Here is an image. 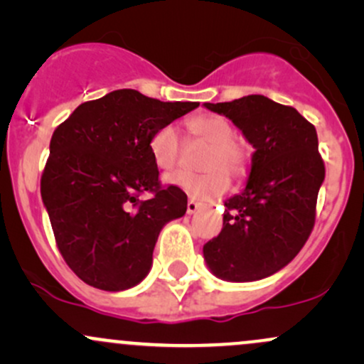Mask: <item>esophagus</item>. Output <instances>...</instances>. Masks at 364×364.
I'll return each mask as SVG.
<instances>
[{
  "label": "esophagus",
  "instance_id": "obj_1",
  "mask_svg": "<svg viewBox=\"0 0 364 364\" xmlns=\"http://www.w3.org/2000/svg\"><path fill=\"white\" fill-rule=\"evenodd\" d=\"M200 207H202V203L195 202V200H190V202H188V205H186V212H188V214H195V212L198 210Z\"/></svg>",
  "mask_w": 364,
  "mask_h": 364
}]
</instances>
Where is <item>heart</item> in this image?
<instances>
[{
  "label": "heart",
  "mask_w": 364,
  "mask_h": 364,
  "mask_svg": "<svg viewBox=\"0 0 364 364\" xmlns=\"http://www.w3.org/2000/svg\"><path fill=\"white\" fill-rule=\"evenodd\" d=\"M190 144L205 147L198 159L203 173L169 174L166 181L183 190L191 198L214 200L224 195L231 181H241L250 169V149L236 139V129L223 116L214 112H198L186 119ZM150 154L159 169L171 171L179 164L185 141L174 124H162L150 136Z\"/></svg>",
  "instance_id": "heart-1"
}]
</instances>
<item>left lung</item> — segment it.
I'll use <instances>...</instances> for the list:
<instances>
[{
  "label": "left lung",
  "instance_id": "left-lung-1",
  "mask_svg": "<svg viewBox=\"0 0 364 364\" xmlns=\"http://www.w3.org/2000/svg\"><path fill=\"white\" fill-rule=\"evenodd\" d=\"M255 147L246 188L224 203L219 236L203 246L217 277L250 282L286 267L310 237L325 179L316 129L294 107L265 95L205 102Z\"/></svg>",
  "mask_w": 364,
  "mask_h": 364
}]
</instances>
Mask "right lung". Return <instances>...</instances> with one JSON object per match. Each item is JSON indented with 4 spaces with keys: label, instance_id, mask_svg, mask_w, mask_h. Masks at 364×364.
<instances>
[{
    "label": "right lung",
    "instance_id": "obj_1",
    "mask_svg": "<svg viewBox=\"0 0 364 364\" xmlns=\"http://www.w3.org/2000/svg\"><path fill=\"white\" fill-rule=\"evenodd\" d=\"M195 107L121 89L80 104L54 129L41 195L61 257L85 284H139L161 229L185 215L186 193L162 186L149 144L159 127Z\"/></svg>",
    "mask_w": 364,
    "mask_h": 364
}]
</instances>
